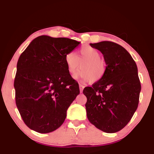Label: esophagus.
Listing matches in <instances>:
<instances>
[{
    "label": "esophagus",
    "instance_id": "1",
    "mask_svg": "<svg viewBox=\"0 0 154 154\" xmlns=\"http://www.w3.org/2000/svg\"><path fill=\"white\" fill-rule=\"evenodd\" d=\"M79 88H80V91H81V92H83V90L84 89V86L83 85H81V84H79Z\"/></svg>",
    "mask_w": 154,
    "mask_h": 154
}]
</instances>
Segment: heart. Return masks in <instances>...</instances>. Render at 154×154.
<instances>
[{"instance_id": "b5f03b06", "label": "heart", "mask_w": 154, "mask_h": 154, "mask_svg": "<svg viewBox=\"0 0 154 154\" xmlns=\"http://www.w3.org/2000/svg\"><path fill=\"white\" fill-rule=\"evenodd\" d=\"M101 53L95 48L90 46H84L79 50V56L73 52L65 54L64 62L67 70L70 73H74L79 67V62H83L82 70L75 75V77L81 78L85 81L95 83L104 77L106 72V64L101 59Z\"/></svg>"}]
</instances>
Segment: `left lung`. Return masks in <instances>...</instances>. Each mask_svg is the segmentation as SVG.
I'll use <instances>...</instances> for the list:
<instances>
[{
    "instance_id": "8db88e82",
    "label": "left lung",
    "mask_w": 154,
    "mask_h": 154,
    "mask_svg": "<svg viewBox=\"0 0 154 154\" xmlns=\"http://www.w3.org/2000/svg\"><path fill=\"white\" fill-rule=\"evenodd\" d=\"M90 45L102 52L106 66L104 77L83 91L87 117L98 129L114 133L129 123L137 109L141 91L137 66L119 44L102 41Z\"/></svg>"
}]
</instances>
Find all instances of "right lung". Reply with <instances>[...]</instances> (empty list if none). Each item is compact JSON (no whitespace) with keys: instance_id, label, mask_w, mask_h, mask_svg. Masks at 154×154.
I'll return each instance as SVG.
<instances>
[{"instance_id":"obj_1","label":"right lung","mask_w":154,"mask_h":154,"mask_svg":"<svg viewBox=\"0 0 154 154\" xmlns=\"http://www.w3.org/2000/svg\"><path fill=\"white\" fill-rule=\"evenodd\" d=\"M80 43L67 38L41 35L21 54L14 82L15 101L30 129L48 133L64 122L67 109L80 93L64 56Z\"/></svg>"}]
</instances>
